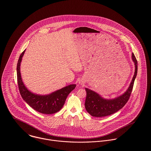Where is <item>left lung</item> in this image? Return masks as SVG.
Instances as JSON below:
<instances>
[{
    "label": "left lung",
    "mask_w": 151,
    "mask_h": 151,
    "mask_svg": "<svg viewBox=\"0 0 151 151\" xmlns=\"http://www.w3.org/2000/svg\"><path fill=\"white\" fill-rule=\"evenodd\" d=\"M132 58L135 65L134 76L128 88L123 94L114 99H106L94 91L85 88L87 93L84 104L85 108L92 116L100 117L109 116L122 109L127 103L132 93L137 74V61L133 53Z\"/></svg>",
    "instance_id": "obj_1"
}]
</instances>
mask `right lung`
Masks as SVG:
<instances>
[{
  "instance_id": "1",
  "label": "right lung",
  "mask_w": 151,
  "mask_h": 151,
  "mask_svg": "<svg viewBox=\"0 0 151 151\" xmlns=\"http://www.w3.org/2000/svg\"><path fill=\"white\" fill-rule=\"evenodd\" d=\"M25 51V50L20 55L17 66V82L22 98L31 108L40 113L50 115L58 112L64 106L68 94L76 87V84H69L46 95L31 91L24 83L20 72L21 63Z\"/></svg>"
}]
</instances>
